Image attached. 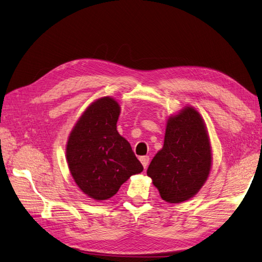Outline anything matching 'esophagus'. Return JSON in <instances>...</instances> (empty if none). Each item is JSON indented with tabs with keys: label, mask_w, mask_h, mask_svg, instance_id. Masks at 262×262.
<instances>
[{
	"label": "esophagus",
	"mask_w": 262,
	"mask_h": 262,
	"mask_svg": "<svg viewBox=\"0 0 262 262\" xmlns=\"http://www.w3.org/2000/svg\"><path fill=\"white\" fill-rule=\"evenodd\" d=\"M140 161H141L143 168L146 169V168H148V165H149V162H150V158H149V156H143V157L140 158Z\"/></svg>",
	"instance_id": "obj_1"
}]
</instances>
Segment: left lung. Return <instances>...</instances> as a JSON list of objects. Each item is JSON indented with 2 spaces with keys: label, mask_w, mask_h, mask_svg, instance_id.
<instances>
[{
  "label": "left lung",
  "mask_w": 262,
  "mask_h": 262,
  "mask_svg": "<svg viewBox=\"0 0 262 262\" xmlns=\"http://www.w3.org/2000/svg\"><path fill=\"white\" fill-rule=\"evenodd\" d=\"M211 168V146L205 123L193 107L168 120L163 148L152 159L146 174L164 201L180 203L192 198Z\"/></svg>",
  "instance_id": "1"
}]
</instances>
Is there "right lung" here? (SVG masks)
<instances>
[{
    "label": "right lung",
    "mask_w": 262,
    "mask_h": 262,
    "mask_svg": "<svg viewBox=\"0 0 262 262\" xmlns=\"http://www.w3.org/2000/svg\"><path fill=\"white\" fill-rule=\"evenodd\" d=\"M120 106L105 97L88 107L69 137L67 159L79 188L94 200H106L121 184L143 170L130 143L117 131Z\"/></svg>",
    "instance_id": "right-lung-1"
}]
</instances>
